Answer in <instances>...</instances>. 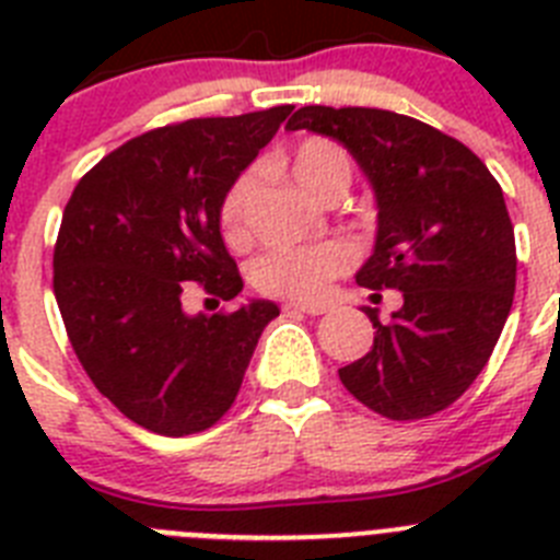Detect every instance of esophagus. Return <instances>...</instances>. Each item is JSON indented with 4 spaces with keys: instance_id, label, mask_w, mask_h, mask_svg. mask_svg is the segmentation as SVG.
Wrapping results in <instances>:
<instances>
[{
    "instance_id": "34e87169",
    "label": "esophagus",
    "mask_w": 560,
    "mask_h": 560,
    "mask_svg": "<svg viewBox=\"0 0 560 560\" xmlns=\"http://www.w3.org/2000/svg\"><path fill=\"white\" fill-rule=\"evenodd\" d=\"M289 314H308V316H319V314H328V305H316V303H285Z\"/></svg>"
}]
</instances>
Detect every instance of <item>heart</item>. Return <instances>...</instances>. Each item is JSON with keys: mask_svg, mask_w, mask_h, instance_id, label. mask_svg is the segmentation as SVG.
<instances>
[{"mask_svg": "<svg viewBox=\"0 0 560 560\" xmlns=\"http://www.w3.org/2000/svg\"><path fill=\"white\" fill-rule=\"evenodd\" d=\"M291 176L308 196L323 201L330 192L348 190L353 179L350 153L334 140L308 137L291 153ZM255 192V173H241L226 187L219 201V230L232 249L249 244V207ZM350 255L341 244L316 246H283L257 257L252 266V283L264 294L291 296V300H319L341 271H348Z\"/></svg>", "mask_w": 560, "mask_h": 560, "instance_id": "b5f03b06", "label": "heart"}]
</instances>
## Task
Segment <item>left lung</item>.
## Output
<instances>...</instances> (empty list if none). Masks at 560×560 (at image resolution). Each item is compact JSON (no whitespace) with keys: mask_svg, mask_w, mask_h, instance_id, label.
I'll list each match as a JSON object with an SVG mask.
<instances>
[{"mask_svg":"<svg viewBox=\"0 0 560 560\" xmlns=\"http://www.w3.org/2000/svg\"><path fill=\"white\" fill-rule=\"evenodd\" d=\"M285 128L353 153L378 201L355 283L404 294L389 323L368 308L373 350L339 370L341 384L381 418L443 412L482 373L511 314L516 237L502 187L471 148L407 114L303 106Z\"/></svg>","mask_w":560,"mask_h":560,"instance_id":"1","label":"left lung"}]
</instances>
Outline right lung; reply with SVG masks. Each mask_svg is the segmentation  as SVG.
Here are the masks:
<instances>
[{
  "label": "right lung",
  "mask_w": 560,
  "mask_h": 560,
  "mask_svg": "<svg viewBox=\"0 0 560 560\" xmlns=\"http://www.w3.org/2000/svg\"><path fill=\"white\" fill-rule=\"evenodd\" d=\"M291 108L140 133L103 156L63 207L52 291L67 336L101 395L148 432L185 438L219 423L280 316L269 300L192 316L185 296L235 300L244 289L219 201Z\"/></svg>",
  "instance_id": "obj_1"
}]
</instances>
